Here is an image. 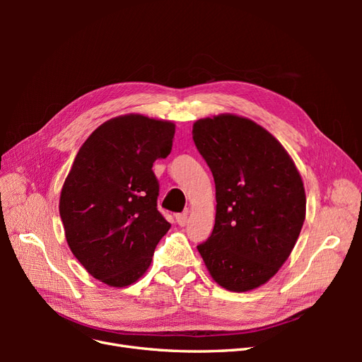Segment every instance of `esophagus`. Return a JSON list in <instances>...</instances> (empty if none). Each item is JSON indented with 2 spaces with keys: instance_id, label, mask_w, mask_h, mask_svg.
I'll list each match as a JSON object with an SVG mask.
<instances>
[{
  "instance_id": "1",
  "label": "esophagus",
  "mask_w": 362,
  "mask_h": 362,
  "mask_svg": "<svg viewBox=\"0 0 362 362\" xmlns=\"http://www.w3.org/2000/svg\"><path fill=\"white\" fill-rule=\"evenodd\" d=\"M175 218H177V223L180 226H185L189 222V214L187 213H180V214L175 216Z\"/></svg>"
}]
</instances>
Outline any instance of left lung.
<instances>
[{"label":"left lung","mask_w":362,"mask_h":362,"mask_svg":"<svg viewBox=\"0 0 362 362\" xmlns=\"http://www.w3.org/2000/svg\"><path fill=\"white\" fill-rule=\"evenodd\" d=\"M193 141L216 184V222L199 254L229 291L266 284L286 262L305 221V189L293 160L246 117L196 120Z\"/></svg>","instance_id":"obj_1"}]
</instances>
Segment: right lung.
I'll return each mask as SVG.
<instances>
[{
    "instance_id": "1",
    "label": "right lung",
    "mask_w": 362,
    "mask_h": 362,
    "mask_svg": "<svg viewBox=\"0 0 362 362\" xmlns=\"http://www.w3.org/2000/svg\"><path fill=\"white\" fill-rule=\"evenodd\" d=\"M173 134L172 122L141 115L107 120L84 141L64 180L59 208L68 245L107 286L136 282L169 231L152 164L170 154Z\"/></svg>"
}]
</instances>
